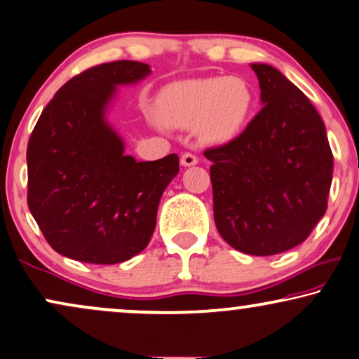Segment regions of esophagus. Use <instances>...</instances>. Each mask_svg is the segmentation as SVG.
I'll use <instances>...</instances> for the list:
<instances>
[{"label":"esophagus","mask_w":359,"mask_h":359,"mask_svg":"<svg viewBox=\"0 0 359 359\" xmlns=\"http://www.w3.org/2000/svg\"><path fill=\"white\" fill-rule=\"evenodd\" d=\"M198 162V157L195 156L192 152H184L182 157H180V164L184 167H190V165H195Z\"/></svg>","instance_id":"obj_1"}]
</instances>
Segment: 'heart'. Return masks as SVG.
I'll return each instance as SVG.
<instances>
[{
  "label": "heart",
  "instance_id": "b5f03b06",
  "mask_svg": "<svg viewBox=\"0 0 359 359\" xmlns=\"http://www.w3.org/2000/svg\"><path fill=\"white\" fill-rule=\"evenodd\" d=\"M253 102L252 88L242 78H197L167 86L157 99V116L170 127L197 124L207 142H226L247 126Z\"/></svg>",
  "mask_w": 359,
  "mask_h": 359
}]
</instances>
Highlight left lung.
<instances>
[{"instance_id":"obj_1","label":"left lung","mask_w":359,"mask_h":359,"mask_svg":"<svg viewBox=\"0 0 359 359\" xmlns=\"http://www.w3.org/2000/svg\"><path fill=\"white\" fill-rule=\"evenodd\" d=\"M263 107L247 129L203 151L212 162L213 219L235 250L266 257L305 242L328 207L333 175L325 124L293 83L252 65Z\"/></svg>"}]
</instances>
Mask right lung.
Wrapping results in <instances>:
<instances>
[{
	"instance_id": "right-lung-1",
	"label": "right lung",
	"mask_w": 359,
	"mask_h": 359,
	"mask_svg": "<svg viewBox=\"0 0 359 359\" xmlns=\"http://www.w3.org/2000/svg\"><path fill=\"white\" fill-rule=\"evenodd\" d=\"M151 72L137 61L89 67L43 109L28 142V207L46 242L72 260L112 265L147 247L179 156H126L104 119L116 86Z\"/></svg>"
}]
</instances>
